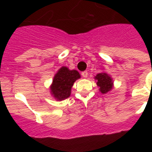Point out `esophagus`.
I'll use <instances>...</instances> for the list:
<instances>
[{
	"label": "esophagus",
	"mask_w": 152,
	"mask_h": 152,
	"mask_svg": "<svg viewBox=\"0 0 152 152\" xmlns=\"http://www.w3.org/2000/svg\"><path fill=\"white\" fill-rule=\"evenodd\" d=\"M81 76H82L84 78H86V77L88 76V72H87V71L82 72H81Z\"/></svg>",
	"instance_id": "34e87169"
}]
</instances>
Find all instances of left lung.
Masks as SVG:
<instances>
[{
    "label": "left lung",
    "mask_w": 152,
    "mask_h": 152,
    "mask_svg": "<svg viewBox=\"0 0 152 152\" xmlns=\"http://www.w3.org/2000/svg\"><path fill=\"white\" fill-rule=\"evenodd\" d=\"M98 80L97 85L99 86V90L102 94H106L112 89V78L106 73H99L95 76Z\"/></svg>",
    "instance_id": "8db88e82"
}]
</instances>
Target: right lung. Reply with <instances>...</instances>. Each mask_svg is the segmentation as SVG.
I'll return each mask as SVG.
<instances>
[{"mask_svg":"<svg viewBox=\"0 0 152 152\" xmlns=\"http://www.w3.org/2000/svg\"><path fill=\"white\" fill-rule=\"evenodd\" d=\"M80 77L79 72L76 70L71 71L66 66L61 67L53 77L50 88L53 97L60 101L68 98L73 84Z\"/></svg>","mask_w":152,"mask_h":152,"instance_id":"add662e5","label":"right lung"}]
</instances>
